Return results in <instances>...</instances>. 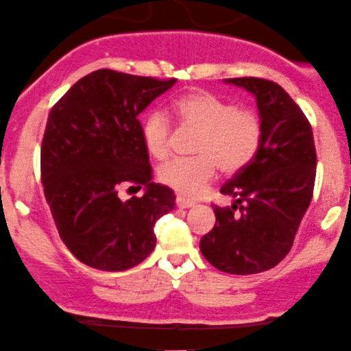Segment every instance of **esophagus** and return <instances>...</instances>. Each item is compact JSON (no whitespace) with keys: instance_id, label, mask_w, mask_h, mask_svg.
Listing matches in <instances>:
<instances>
[{"instance_id":"1","label":"esophagus","mask_w":351,"mask_h":351,"mask_svg":"<svg viewBox=\"0 0 351 351\" xmlns=\"http://www.w3.org/2000/svg\"><path fill=\"white\" fill-rule=\"evenodd\" d=\"M176 202H177V207H180V208H189V207H194L195 206L194 200H189V199H186V197H182V195H177L176 197Z\"/></svg>"}]
</instances>
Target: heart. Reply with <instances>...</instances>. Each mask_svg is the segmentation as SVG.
Segmentation results:
<instances>
[{
    "mask_svg": "<svg viewBox=\"0 0 351 351\" xmlns=\"http://www.w3.org/2000/svg\"><path fill=\"white\" fill-rule=\"evenodd\" d=\"M176 119L186 128L197 129L192 144L195 156L169 160L159 169V180L180 195L195 197L217 176L243 171L257 156L263 137L262 117L252 108H237L208 90L195 89L180 94L171 104ZM143 141L156 159L171 152V123L162 111L144 117Z\"/></svg>",
    "mask_w": 351,
    "mask_h": 351,
    "instance_id": "heart-1",
    "label": "heart"
}]
</instances>
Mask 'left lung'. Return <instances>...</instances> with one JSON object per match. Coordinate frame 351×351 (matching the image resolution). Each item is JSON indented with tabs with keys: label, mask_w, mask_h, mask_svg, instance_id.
<instances>
[{
	"label": "left lung",
	"mask_w": 351,
	"mask_h": 351,
	"mask_svg": "<svg viewBox=\"0 0 351 351\" xmlns=\"http://www.w3.org/2000/svg\"><path fill=\"white\" fill-rule=\"evenodd\" d=\"M250 90L263 124L252 162L223 184L232 207L212 204L215 226L200 239V252L215 269L250 275L274 269L287 257L312 202L317 152L308 119L277 82L232 77Z\"/></svg>",
	"instance_id": "8db88e82"
}]
</instances>
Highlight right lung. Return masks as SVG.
Instances as JSON below:
<instances>
[{
    "mask_svg": "<svg viewBox=\"0 0 351 351\" xmlns=\"http://www.w3.org/2000/svg\"><path fill=\"white\" fill-rule=\"evenodd\" d=\"M176 80L97 69L51 109L41 144V182L71 254L97 270H128L156 247L154 226L174 208L169 187L151 182L141 112ZM148 189L120 200L121 188Z\"/></svg>",
    "mask_w": 351,
    "mask_h": 351,
    "instance_id": "1",
    "label": "right lung"
}]
</instances>
